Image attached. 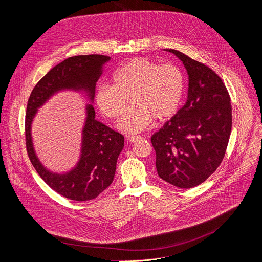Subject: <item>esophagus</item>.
<instances>
[{
  "label": "esophagus",
  "instance_id": "1",
  "mask_svg": "<svg viewBox=\"0 0 262 262\" xmlns=\"http://www.w3.org/2000/svg\"><path fill=\"white\" fill-rule=\"evenodd\" d=\"M140 139H141V137H139V136H130V137H128V141L130 143H135L136 141H138Z\"/></svg>",
  "mask_w": 262,
  "mask_h": 262
}]
</instances>
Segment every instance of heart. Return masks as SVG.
Masks as SVG:
<instances>
[{
    "label": "heart",
    "mask_w": 262,
    "mask_h": 262,
    "mask_svg": "<svg viewBox=\"0 0 262 262\" xmlns=\"http://www.w3.org/2000/svg\"><path fill=\"white\" fill-rule=\"evenodd\" d=\"M113 85L103 84L95 93L101 113L108 118L119 117L122 133L135 135L145 129L151 119L167 120L175 115L184 91L182 71L173 64H163L147 58H134L113 74Z\"/></svg>",
    "instance_id": "1"
}]
</instances>
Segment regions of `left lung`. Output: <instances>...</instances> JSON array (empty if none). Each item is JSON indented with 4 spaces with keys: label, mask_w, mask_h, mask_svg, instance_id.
I'll use <instances>...</instances> for the list:
<instances>
[{
    "label": "left lung",
    "mask_w": 262,
    "mask_h": 262,
    "mask_svg": "<svg viewBox=\"0 0 262 262\" xmlns=\"http://www.w3.org/2000/svg\"><path fill=\"white\" fill-rule=\"evenodd\" d=\"M174 54L189 77L183 106L152 135L159 176L180 189L205 181L220 166L232 127L228 91L221 78L206 65L176 50Z\"/></svg>",
    "instance_id": "obj_1"
}]
</instances>
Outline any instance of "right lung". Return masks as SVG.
<instances>
[{
    "label": "right lung",
    "instance_id": "1",
    "mask_svg": "<svg viewBox=\"0 0 262 262\" xmlns=\"http://www.w3.org/2000/svg\"><path fill=\"white\" fill-rule=\"evenodd\" d=\"M111 57L85 55L69 57L52 68L34 87L27 105L26 144L30 161L45 180L58 194L74 201L96 198L113 182L117 160L124 147V137L95 119L93 107L95 85ZM62 91L80 92L90 103L82 129L80 158L76 166L63 173L49 170L39 160L33 148L31 123L38 110L54 95Z\"/></svg>",
    "mask_w": 262,
    "mask_h": 262
}]
</instances>
